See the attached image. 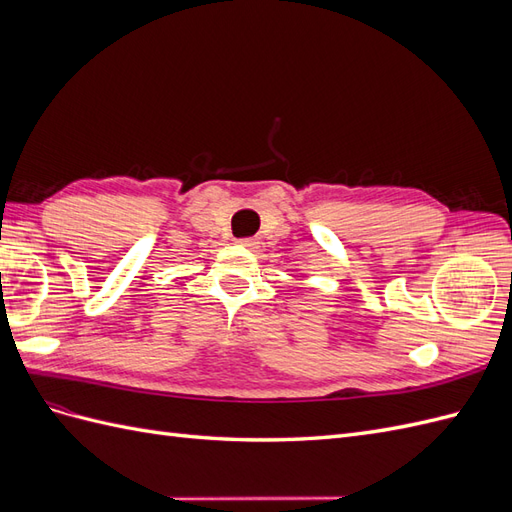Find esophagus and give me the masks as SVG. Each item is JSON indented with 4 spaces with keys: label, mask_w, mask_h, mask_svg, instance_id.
<instances>
[{
    "label": "esophagus",
    "mask_w": 512,
    "mask_h": 512,
    "mask_svg": "<svg viewBox=\"0 0 512 512\" xmlns=\"http://www.w3.org/2000/svg\"><path fill=\"white\" fill-rule=\"evenodd\" d=\"M241 247H247V250H256L258 247V241L256 239H252V237H247V239H239L237 241Z\"/></svg>",
    "instance_id": "1"
}]
</instances>
